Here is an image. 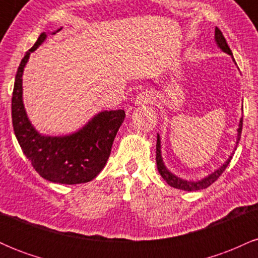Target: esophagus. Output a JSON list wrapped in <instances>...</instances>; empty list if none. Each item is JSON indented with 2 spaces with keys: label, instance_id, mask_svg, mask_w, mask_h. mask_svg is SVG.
I'll use <instances>...</instances> for the list:
<instances>
[{
  "label": "esophagus",
  "instance_id": "1",
  "mask_svg": "<svg viewBox=\"0 0 258 258\" xmlns=\"http://www.w3.org/2000/svg\"><path fill=\"white\" fill-rule=\"evenodd\" d=\"M152 100H153V96L150 94V92L144 91V92H142V93H139L137 97H136V104H137V105L149 104Z\"/></svg>",
  "mask_w": 258,
  "mask_h": 258
}]
</instances>
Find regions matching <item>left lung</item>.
<instances>
[{
    "label": "left lung",
    "instance_id": "obj_1",
    "mask_svg": "<svg viewBox=\"0 0 258 258\" xmlns=\"http://www.w3.org/2000/svg\"><path fill=\"white\" fill-rule=\"evenodd\" d=\"M215 41H216V44H217V47L221 49L222 52L232 55V58H233V53H232V51H230L229 46H228L226 38H224L223 34H222L221 30L218 28L215 29ZM233 60H234V58H233ZM241 130H242V117H240V121H239V127H238V130H236L238 133H236V142H235V148H234V150H236V146H238L239 141H240ZM233 154H234V152L230 154L229 158L227 159V161L224 162L222 166L218 167L217 170H215L214 172L210 173L209 176L204 177V178H201L199 180H190V179L188 180V179H183V178H180V177L176 176V174L171 172V171L168 170L166 166H165L164 160H162V154H161V138H160L159 135H158V141H156V166H158L159 173L161 174L162 178L166 180V183L168 185L173 186V188L180 189V190H185V191L200 190V189H205V188H207V186L211 185L212 183H214L215 180L224 172V170H226L228 165H229L230 160H232V158H233Z\"/></svg>",
    "mask_w": 258,
    "mask_h": 258
}]
</instances>
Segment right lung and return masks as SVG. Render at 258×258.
<instances>
[{"instance_id": "obj_1", "label": "right lung", "mask_w": 258, "mask_h": 258, "mask_svg": "<svg viewBox=\"0 0 258 258\" xmlns=\"http://www.w3.org/2000/svg\"><path fill=\"white\" fill-rule=\"evenodd\" d=\"M53 31L52 34L60 31ZM47 38L42 32L20 61L12 97L14 135L32 167L44 179L59 184H80L98 176L110 156L112 142L125 120V111L103 110L84 127L64 136H46L29 120L23 102V74L30 54Z\"/></svg>"}]
</instances>
